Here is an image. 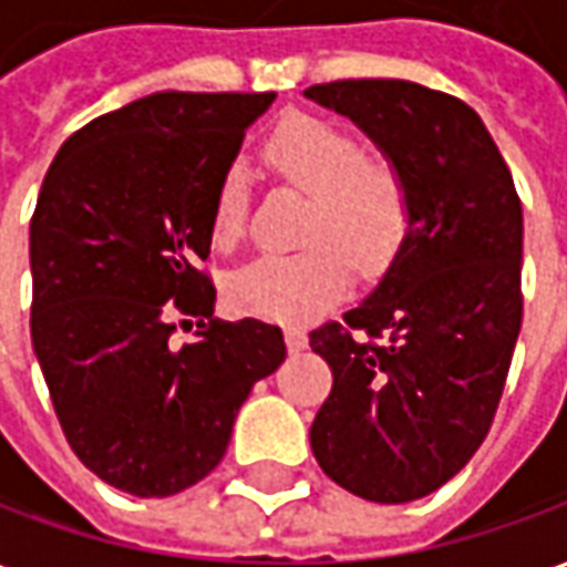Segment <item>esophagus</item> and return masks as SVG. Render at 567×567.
Listing matches in <instances>:
<instances>
[{
    "instance_id": "34e87169",
    "label": "esophagus",
    "mask_w": 567,
    "mask_h": 567,
    "mask_svg": "<svg viewBox=\"0 0 567 567\" xmlns=\"http://www.w3.org/2000/svg\"><path fill=\"white\" fill-rule=\"evenodd\" d=\"M285 343H288V352H303L307 349V331L297 328V324H288L285 328Z\"/></svg>"
}]
</instances>
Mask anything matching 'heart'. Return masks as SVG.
Listing matches in <instances>:
<instances>
[{
  "mask_svg": "<svg viewBox=\"0 0 567 567\" xmlns=\"http://www.w3.org/2000/svg\"><path fill=\"white\" fill-rule=\"evenodd\" d=\"M264 163L282 182L309 194L303 251L264 255L227 279L239 312L303 321L337 303L352 285V260L382 272L401 255L413 227V190L389 154H361L349 130L319 115H288L264 140ZM248 182L224 169L212 203V239L234 248L246 234Z\"/></svg>",
  "mask_w": 567,
  "mask_h": 567,
  "instance_id": "1",
  "label": "heart"
}]
</instances>
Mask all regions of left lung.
<instances>
[{
	"mask_svg": "<svg viewBox=\"0 0 567 567\" xmlns=\"http://www.w3.org/2000/svg\"><path fill=\"white\" fill-rule=\"evenodd\" d=\"M401 163L413 227L368 300L309 333L333 389L309 431L321 471L377 504L431 495L486 440L523 324V203L458 96L401 79L307 87Z\"/></svg>",
	"mask_w": 567,
	"mask_h": 567,
	"instance_id": "obj_1",
	"label": "left lung"
}]
</instances>
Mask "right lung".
Returning a JSON list of instances; mask_svg holds the SVG:
<instances>
[{
	"instance_id": "1",
	"label": "right lung",
	"mask_w": 567,
	"mask_h": 567,
	"mask_svg": "<svg viewBox=\"0 0 567 567\" xmlns=\"http://www.w3.org/2000/svg\"><path fill=\"white\" fill-rule=\"evenodd\" d=\"M272 100L151 93L72 133L44 175L32 349L72 452L130 495L209 476L251 385L285 361L279 324L212 316L203 267L218 182ZM178 327L195 337L178 344Z\"/></svg>"
}]
</instances>
